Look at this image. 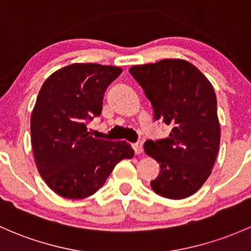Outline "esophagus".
<instances>
[{
    "instance_id": "34e87169",
    "label": "esophagus",
    "mask_w": 251,
    "mask_h": 251,
    "mask_svg": "<svg viewBox=\"0 0 251 251\" xmlns=\"http://www.w3.org/2000/svg\"><path fill=\"white\" fill-rule=\"evenodd\" d=\"M132 148H133V150H134V152H136V155H140V153L143 152V142L134 143V144L132 145Z\"/></svg>"
}]
</instances>
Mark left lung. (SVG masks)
Listing matches in <instances>:
<instances>
[{"mask_svg": "<svg viewBox=\"0 0 251 251\" xmlns=\"http://www.w3.org/2000/svg\"><path fill=\"white\" fill-rule=\"evenodd\" d=\"M130 74L152 104L155 119L172 126L169 137L147 140L144 151L159 163L152 191L168 199H184L205 183L220 143L217 98L201 71L183 59L133 65Z\"/></svg>", "mask_w": 251, "mask_h": 251, "instance_id": "1", "label": "left lung"}]
</instances>
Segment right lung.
<instances>
[{"mask_svg": "<svg viewBox=\"0 0 251 251\" xmlns=\"http://www.w3.org/2000/svg\"><path fill=\"white\" fill-rule=\"evenodd\" d=\"M123 69L94 63L68 65L44 82L31 115V142L41 177L67 199H84L103 186L117 163L134 156L125 140L89 136L107 87Z\"/></svg>", "mask_w": 251, "mask_h": 251, "instance_id": "obj_1", "label": "right lung"}]
</instances>
